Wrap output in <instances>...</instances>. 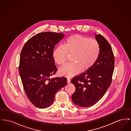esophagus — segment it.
<instances>
[{
	"label": "esophagus",
	"instance_id": "1",
	"mask_svg": "<svg viewBox=\"0 0 131 131\" xmlns=\"http://www.w3.org/2000/svg\"><path fill=\"white\" fill-rule=\"evenodd\" d=\"M67 83H70V82H71V80H70V79H69L68 78L67 79Z\"/></svg>",
	"mask_w": 131,
	"mask_h": 131
}]
</instances>
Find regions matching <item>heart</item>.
Segmentation results:
<instances>
[{"mask_svg":"<svg viewBox=\"0 0 131 131\" xmlns=\"http://www.w3.org/2000/svg\"><path fill=\"white\" fill-rule=\"evenodd\" d=\"M100 53V46L94 39L81 35H74L69 37L64 45L55 48L52 56L55 62L58 65H63L68 54H72V63L67 64L60 69V75L71 77L83 71L91 68L96 63Z\"/></svg>","mask_w":131,"mask_h":131,"instance_id":"1","label":"heart"}]
</instances>
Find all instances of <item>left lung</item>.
I'll list each match as a JSON object with an SVG mask.
<instances>
[{"instance_id": "1", "label": "left lung", "mask_w": 131, "mask_h": 131, "mask_svg": "<svg viewBox=\"0 0 131 131\" xmlns=\"http://www.w3.org/2000/svg\"><path fill=\"white\" fill-rule=\"evenodd\" d=\"M95 36L100 46L97 60L91 68L71 80L75 87L72 101L83 107L93 105L103 97L111 84L114 70V57L111 46L100 34Z\"/></svg>"}]
</instances>
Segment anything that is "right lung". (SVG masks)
Masks as SVG:
<instances>
[{"instance_id":"right-lung-1","label":"right lung","mask_w":131,"mask_h":131,"mask_svg":"<svg viewBox=\"0 0 131 131\" xmlns=\"http://www.w3.org/2000/svg\"><path fill=\"white\" fill-rule=\"evenodd\" d=\"M64 36L61 33H39L29 39L21 50L19 74L28 99L39 108L52 105L56 92L67 84L64 77L50 78L57 71L53 49Z\"/></svg>"}]
</instances>
